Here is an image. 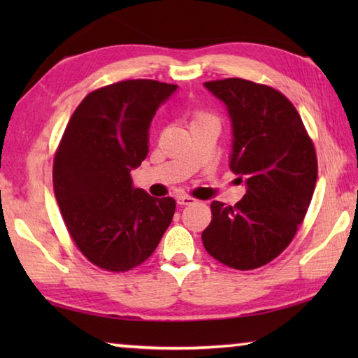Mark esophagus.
Listing matches in <instances>:
<instances>
[{
    "label": "esophagus",
    "mask_w": 358,
    "mask_h": 358,
    "mask_svg": "<svg viewBox=\"0 0 358 358\" xmlns=\"http://www.w3.org/2000/svg\"><path fill=\"white\" fill-rule=\"evenodd\" d=\"M177 203L178 205H194V203H197V199L186 196V194H181V196L177 197Z\"/></svg>",
    "instance_id": "1"
}]
</instances>
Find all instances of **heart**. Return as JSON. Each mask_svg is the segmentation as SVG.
I'll list each match as a JSON object with an SVG mask.
<instances>
[{"label":"heart","instance_id":"obj_1","mask_svg":"<svg viewBox=\"0 0 358 358\" xmlns=\"http://www.w3.org/2000/svg\"><path fill=\"white\" fill-rule=\"evenodd\" d=\"M205 120H216L215 115H211L205 110H196L192 115V123H197V121H205Z\"/></svg>","mask_w":358,"mask_h":358}]
</instances>
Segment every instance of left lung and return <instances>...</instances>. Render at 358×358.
I'll list each match as a JSON object with an SVG mask.
<instances>
[{"mask_svg": "<svg viewBox=\"0 0 358 358\" xmlns=\"http://www.w3.org/2000/svg\"><path fill=\"white\" fill-rule=\"evenodd\" d=\"M203 85L227 106L230 169L245 180L246 194L234 207L211 202L202 243L230 268H259L286 250L305 220L317 180L316 148L300 113L278 90L238 77Z\"/></svg>", "mask_w": 358, "mask_h": 358, "instance_id": "obj_1", "label": "left lung"}]
</instances>
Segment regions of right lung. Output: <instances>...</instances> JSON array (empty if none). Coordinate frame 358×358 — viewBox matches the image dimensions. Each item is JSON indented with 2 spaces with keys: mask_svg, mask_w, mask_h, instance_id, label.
Masks as SVG:
<instances>
[{
  "mask_svg": "<svg viewBox=\"0 0 358 358\" xmlns=\"http://www.w3.org/2000/svg\"><path fill=\"white\" fill-rule=\"evenodd\" d=\"M177 85L123 80L85 96L53 159V191L71 240L93 265L123 273L147 260L175 213L172 197L132 187L148 129Z\"/></svg>",
  "mask_w": 358,
  "mask_h": 358,
  "instance_id": "1",
  "label": "right lung"
}]
</instances>
